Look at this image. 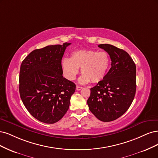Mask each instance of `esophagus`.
<instances>
[{
    "mask_svg": "<svg viewBox=\"0 0 158 158\" xmlns=\"http://www.w3.org/2000/svg\"><path fill=\"white\" fill-rule=\"evenodd\" d=\"M82 89H83L82 86H78V85L76 86V90H80Z\"/></svg>",
    "mask_w": 158,
    "mask_h": 158,
    "instance_id": "obj_1",
    "label": "esophagus"
}]
</instances>
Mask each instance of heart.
<instances>
[{"mask_svg":"<svg viewBox=\"0 0 158 158\" xmlns=\"http://www.w3.org/2000/svg\"><path fill=\"white\" fill-rule=\"evenodd\" d=\"M111 63L109 54L93 49H80L73 51L71 58H64L61 62L66 79L74 80L81 68V83H98L102 81L108 72Z\"/></svg>","mask_w":158,"mask_h":158,"instance_id":"1","label":"heart"}]
</instances>
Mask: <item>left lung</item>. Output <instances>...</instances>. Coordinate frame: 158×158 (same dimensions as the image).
Returning <instances> with one entry per match:
<instances>
[{
	"mask_svg": "<svg viewBox=\"0 0 158 158\" xmlns=\"http://www.w3.org/2000/svg\"><path fill=\"white\" fill-rule=\"evenodd\" d=\"M98 47L108 52L111 67L105 78L90 89L87 100L90 111L99 120L108 122L124 114L136 93V65L123 49L109 44Z\"/></svg>",
	"mask_w": 158,
	"mask_h": 158,
	"instance_id": "left-lung-1",
	"label": "left lung"
}]
</instances>
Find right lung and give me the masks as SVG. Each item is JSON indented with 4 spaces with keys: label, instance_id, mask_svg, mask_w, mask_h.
<instances>
[{
    "label": "right lung",
    "instance_id": "obj_1",
    "mask_svg": "<svg viewBox=\"0 0 158 158\" xmlns=\"http://www.w3.org/2000/svg\"><path fill=\"white\" fill-rule=\"evenodd\" d=\"M71 43L50 45L34 50L21 64L19 90L25 108L33 117L52 124L69 109L75 85L63 77L61 62Z\"/></svg>",
    "mask_w": 158,
    "mask_h": 158
}]
</instances>
